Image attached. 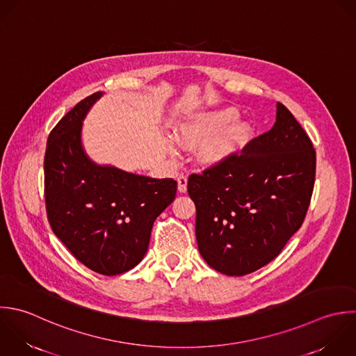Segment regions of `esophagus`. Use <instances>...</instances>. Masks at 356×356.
<instances>
[{
	"label": "esophagus",
	"mask_w": 356,
	"mask_h": 356,
	"mask_svg": "<svg viewBox=\"0 0 356 356\" xmlns=\"http://www.w3.org/2000/svg\"><path fill=\"white\" fill-rule=\"evenodd\" d=\"M177 190H179V193H181V194L187 191V176L180 175V176L177 177Z\"/></svg>",
	"instance_id": "1"
}]
</instances>
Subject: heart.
Listing matches in <instances>:
<instances>
[{
	"label": "heart",
	"instance_id": "1",
	"mask_svg": "<svg viewBox=\"0 0 356 356\" xmlns=\"http://www.w3.org/2000/svg\"><path fill=\"white\" fill-rule=\"evenodd\" d=\"M236 118L237 111L233 108L198 115L177 127L176 138L184 148H195L202 143L198 149L200 162L218 166L236 156L251 141V126ZM169 149L176 154L173 147Z\"/></svg>",
	"mask_w": 356,
	"mask_h": 356
}]
</instances>
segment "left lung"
I'll list each match as a JSON object with an SVG mask.
<instances>
[{"mask_svg": "<svg viewBox=\"0 0 356 356\" xmlns=\"http://www.w3.org/2000/svg\"><path fill=\"white\" fill-rule=\"evenodd\" d=\"M315 172L312 141L277 102L268 133L241 155L188 177L204 261L227 276H244L273 261L305 219Z\"/></svg>", "mask_w": 356, "mask_h": 356, "instance_id": "1", "label": "left lung"}]
</instances>
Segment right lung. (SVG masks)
<instances>
[{
    "instance_id": "add662e5",
    "label": "right lung",
    "mask_w": 356,
    "mask_h": 356,
    "mask_svg": "<svg viewBox=\"0 0 356 356\" xmlns=\"http://www.w3.org/2000/svg\"><path fill=\"white\" fill-rule=\"evenodd\" d=\"M102 91L80 101L48 136L44 179L55 236L88 269L115 276L147 254L155 219L173 202L177 181L94 162L83 145V122Z\"/></svg>"
}]
</instances>
